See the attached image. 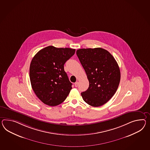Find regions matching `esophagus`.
<instances>
[{
    "label": "esophagus",
    "mask_w": 150,
    "mask_h": 150,
    "mask_svg": "<svg viewBox=\"0 0 150 150\" xmlns=\"http://www.w3.org/2000/svg\"><path fill=\"white\" fill-rule=\"evenodd\" d=\"M79 83L78 82H75V86L76 87H78V86H79Z\"/></svg>",
    "instance_id": "esophagus-1"
}]
</instances>
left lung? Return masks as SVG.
Here are the masks:
<instances>
[{
  "instance_id": "1",
  "label": "left lung",
  "mask_w": 150,
  "mask_h": 150,
  "mask_svg": "<svg viewBox=\"0 0 150 150\" xmlns=\"http://www.w3.org/2000/svg\"><path fill=\"white\" fill-rule=\"evenodd\" d=\"M76 55L89 83L88 89L81 93V96L91 106H102L113 97L120 83V71L116 60L101 48L80 49Z\"/></svg>"
}]
</instances>
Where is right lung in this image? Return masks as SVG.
Instances as JSON below:
<instances>
[{
    "label": "right lung",
    "instance_id": "add662e5",
    "mask_svg": "<svg viewBox=\"0 0 150 150\" xmlns=\"http://www.w3.org/2000/svg\"><path fill=\"white\" fill-rule=\"evenodd\" d=\"M75 52L74 49L49 46L33 57L30 66L31 84L35 94L44 104L57 106L69 95L72 83L64 64Z\"/></svg>",
    "mask_w": 150,
    "mask_h": 150
}]
</instances>
